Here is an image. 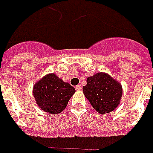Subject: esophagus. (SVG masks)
Instances as JSON below:
<instances>
[{"mask_svg": "<svg viewBox=\"0 0 153 153\" xmlns=\"http://www.w3.org/2000/svg\"><path fill=\"white\" fill-rule=\"evenodd\" d=\"M75 89H76L77 91H81V90H82V87L80 85H77L76 87H75Z\"/></svg>", "mask_w": 153, "mask_h": 153, "instance_id": "esophagus-1", "label": "esophagus"}]
</instances>
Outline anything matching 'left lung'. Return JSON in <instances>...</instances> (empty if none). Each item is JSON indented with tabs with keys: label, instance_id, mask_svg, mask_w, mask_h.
Here are the masks:
<instances>
[{
	"label": "left lung",
	"instance_id": "1",
	"mask_svg": "<svg viewBox=\"0 0 153 153\" xmlns=\"http://www.w3.org/2000/svg\"><path fill=\"white\" fill-rule=\"evenodd\" d=\"M82 92L99 114H105L118 106L123 96V88L119 82L108 74L100 72L88 77Z\"/></svg>",
	"mask_w": 153,
	"mask_h": 153
}]
</instances>
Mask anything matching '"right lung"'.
<instances>
[{
  "label": "right lung",
  "mask_w": 153,
  "mask_h": 153,
  "mask_svg": "<svg viewBox=\"0 0 153 153\" xmlns=\"http://www.w3.org/2000/svg\"><path fill=\"white\" fill-rule=\"evenodd\" d=\"M75 92L74 87L59 79L55 74H48L34 85L33 96L43 111L57 114L66 107Z\"/></svg>",
  "instance_id": "right-lung-1"
}]
</instances>
